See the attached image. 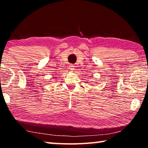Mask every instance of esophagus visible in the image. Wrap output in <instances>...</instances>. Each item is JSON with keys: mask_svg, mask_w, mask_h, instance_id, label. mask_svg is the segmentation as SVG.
Masks as SVG:
<instances>
[{"mask_svg": "<svg viewBox=\"0 0 148 148\" xmlns=\"http://www.w3.org/2000/svg\"><path fill=\"white\" fill-rule=\"evenodd\" d=\"M70 70H71V71H74V70H75V66H74L73 64H71V66H70Z\"/></svg>", "mask_w": 148, "mask_h": 148, "instance_id": "esophagus-1", "label": "esophagus"}]
</instances>
